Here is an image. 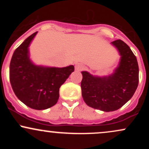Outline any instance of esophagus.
<instances>
[{"mask_svg": "<svg viewBox=\"0 0 149 149\" xmlns=\"http://www.w3.org/2000/svg\"><path fill=\"white\" fill-rule=\"evenodd\" d=\"M81 69H83V66H82L81 65H80V64L76 65V70H81Z\"/></svg>", "mask_w": 149, "mask_h": 149, "instance_id": "esophagus-1", "label": "esophagus"}]
</instances>
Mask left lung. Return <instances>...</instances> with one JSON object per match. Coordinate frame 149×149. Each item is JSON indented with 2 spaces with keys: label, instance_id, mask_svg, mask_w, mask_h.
Here are the masks:
<instances>
[{
  "label": "left lung",
  "instance_id": "1",
  "mask_svg": "<svg viewBox=\"0 0 149 149\" xmlns=\"http://www.w3.org/2000/svg\"><path fill=\"white\" fill-rule=\"evenodd\" d=\"M111 44L120 59L114 72L109 76H94L82 71V96L89 107L109 112L118 110L134 95L139 84V66L134 53L125 42L116 40Z\"/></svg>",
  "mask_w": 149,
  "mask_h": 149
}]
</instances>
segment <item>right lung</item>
Returning a JSON list of instances; mask_svg holds the SVG:
<instances>
[{
  "label": "right lung",
  "mask_w": 149,
  "mask_h": 149,
  "mask_svg": "<svg viewBox=\"0 0 149 149\" xmlns=\"http://www.w3.org/2000/svg\"><path fill=\"white\" fill-rule=\"evenodd\" d=\"M38 32L29 36L15 50L10 64V81L17 97L27 107L44 110L57 104L61 85L74 71L63 68L37 66L29 58L31 42Z\"/></svg>",
  "instance_id": "1"
}]
</instances>
